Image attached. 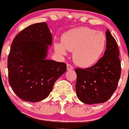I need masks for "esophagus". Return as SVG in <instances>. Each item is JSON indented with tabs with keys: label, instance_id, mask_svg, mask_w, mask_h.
<instances>
[{
	"label": "esophagus",
	"instance_id": "34e87169",
	"mask_svg": "<svg viewBox=\"0 0 129 129\" xmlns=\"http://www.w3.org/2000/svg\"><path fill=\"white\" fill-rule=\"evenodd\" d=\"M73 70V67L70 64H67V70Z\"/></svg>",
	"mask_w": 129,
	"mask_h": 129
}]
</instances>
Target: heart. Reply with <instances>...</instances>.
Wrapping results in <instances>:
<instances>
[{"label": "heart", "mask_w": 129, "mask_h": 129, "mask_svg": "<svg viewBox=\"0 0 129 129\" xmlns=\"http://www.w3.org/2000/svg\"><path fill=\"white\" fill-rule=\"evenodd\" d=\"M61 42L55 44L57 52L65 55L66 49L73 51L74 62L80 67H88L96 63L102 55L106 45V37L102 32L83 27L64 33Z\"/></svg>", "instance_id": "obj_1"}]
</instances>
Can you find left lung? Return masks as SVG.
<instances>
[{
	"mask_svg": "<svg viewBox=\"0 0 129 129\" xmlns=\"http://www.w3.org/2000/svg\"><path fill=\"white\" fill-rule=\"evenodd\" d=\"M106 49L104 56L94 66L76 69V91L78 99L85 104L104 103L117 89L121 76V62L117 42L107 29Z\"/></svg>",
	"mask_w": 129,
	"mask_h": 129,
	"instance_id": "left-lung-1",
	"label": "left lung"
}]
</instances>
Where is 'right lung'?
<instances>
[{
  "label": "right lung",
  "instance_id": "right-lung-1",
  "mask_svg": "<svg viewBox=\"0 0 129 129\" xmlns=\"http://www.w3.org/2000/svg\"><path fill=\"white\" fill-rule=\"evenodd\" d=\"M52 35L46 23L22 30L12 42L8 58V81L18 97L36 102L49 96L67 64L46 59Z\"/></svg>",
  "mask_w": 129,
  "mask_h": 129
}]
</instances>
